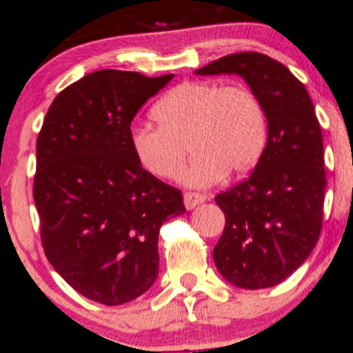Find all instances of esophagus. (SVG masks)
Returning <instances> with one entry per match:
<instances>
[{
  "mask_svg": "<svg viewBox=\"0 0 353 353\" xmlns=\"http://www.w3.org/2000/svg\"><path fill=\"white\" fill-rule=\"evenodd\" d=\"M205 199L206 196L201 193H191V191L184 193V205H186L188 210H193L194 206H198L199 203H203Z\"/></svg>",
  "mask_w": 353,
  "mask_h": 353,
  "instance_id": "esophagus-1",
  "label": "esophagus"
}]
</instances>
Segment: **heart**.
I'll use <instances>...</instances> for the list:
<instances>
[{
    "mask_svg": "<svg viewBox=\"0 0 353 353\" xmlns=\"http://www.w3.org/2000/svg\"><path fill=\"white\" fill-rule=\"evenodd\" d=\"M159 126L133 124L130 147L143 170L159 179L208 188L229 176H243L258 163L266 145L268 124L263 104L245 85L186 81L167 92L152 109Z\"/></svg>",
    "mask_w": 353,
    "mask_h": 353,
    "instance_id": "1",
    "label": "heart"
}]
</instances>
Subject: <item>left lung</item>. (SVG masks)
<instances>
[{
	"label": "left lung",
	"mask_w": 353,
	"mask_h": 353,
	"mask_svg": "<svg viewBox=\"0 0 353 353\" xmlns=\"http://www.w3.org/2000/svg\"><path fill=\"white\" fill-rule=\"evenodd\" d=\"M196 74H239L263 104L266 147L248 179L215 196L225 229L213 248L220 275L248 290L290 276L314 249L323 225V134L304 85L261 52L223 56Z\"/></svg>",
	"instance_id": "8db88e82"
}]
</instances>
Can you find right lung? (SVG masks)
Returning <instances> with one entry per match:
<instances>
[{"label": "right lung", "mask_w": 353, "mask_h": 353, "mask_svg": "<svg viewBox=\"0 0 353 353\" xmlns=\"http://www.w3.org/2000/svg\"><path fill=\"white\" fill-rule=\"evenodd\" d=\"M174 74L99 70L59 92L37 138L34 201L52 268L105 305L140 297L159 276V232L186 212L181 191L140 167L131 121Z\"/></svg>", "instance_id": "right-lung-1"}]
</instances>
